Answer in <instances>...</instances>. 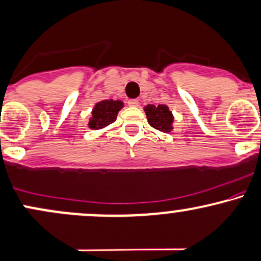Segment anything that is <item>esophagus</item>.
Segmentation results:
<instances>
[{
	"instance_id": "34e87169",
	"label": "esophagus",
	"mask_w": 261,
	"mask_h": 261,
	"mask_svg": "<svg viewBox=\"0 0 261 261\" xmlns=\"http://www.w3.org/2000/svg\"><path fill=\"white\" fill-rule=\"evenodd\" d=\"M139 104H140V102H139V100H137V99H130L127 101L128 107H134V108H135V107H139Z\"/></svg>"
}]
</instances>
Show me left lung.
Listing matches in <instances>:
<instances>
[{
    "instance_id": "1",
    "label": "left lung",
    "mask_w": 261,
    "mask_h": 261,
    "mask_svg": "<svg viewBox=\"0 0 261 261\" xmlns=\"http://www.w3.org/2000/svg\"><path fill=\"white\" fill-rule=\"evenodd\" d=\"M145 113L147 116L148 124L156 130L162 133H170L173 128V115L167 105L160 104L157 107L154 105H146Z\"/></svg>"
}]
</instances>
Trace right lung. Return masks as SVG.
<instances>
[{
  "label": "right lung",
  "mask_w": 261,
  "mask_h": 261,
  "mask_svg": "<svg viewBox=\"0 0 261 261\" xmlns=\"http://www.w3.org/2000/svg\"><path fill=\"white\" fill-rule=\"evenodd\" d=\"M124 107V102L120 100H102L95 104L91 117L89 119L88 126L91 130H99V128L107 127L108 125L113 124L116 120L117 114Z\"/></svg>",
  "instance_id": "right-lung-1"
}]
</instances>
